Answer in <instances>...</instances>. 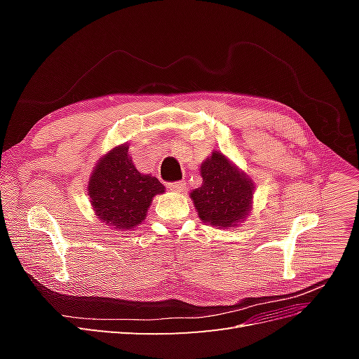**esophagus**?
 <instances>
[{"instance_id":"1","label":"esophagus","mask_w":359,"mask_h":359,"mask_svg":"<svg viewBox=\"0 0 359 359\" xmlns=\"http://www.w3.org/2000/svg\"><path fill=\"white\" fill-rule=\"evenodd\" d=\"M168 189H169L170 191H182L184 189H186V182H184V181L169 182V184H168Z\"/></svg>"}]
</instances>
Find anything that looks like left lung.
Segmentation results:
<instances>
[{
	"label": "left lung",
	"instance_id": "obj_1",
	"mask_svg": "<svg viewBox=\"0 0 359 359\" xmlns=\"http://www.w3.org/2000/svg\"><path fill=\"white\" fill-rule=\"evenodd\" d=\"M202 186L190 191L199 219L215 229H233L253 208L255 184L220 151L201 165Z\"/></svg>",
	"mask_w": 359,
	"mask_h": 359
}]
</instances>
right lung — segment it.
I'll use <instances>...</instances> for the list:
<instances>
[{
  "instance_id": "obj_1",
  "label": "right lung",
  "mask_w": 359,
  "mask_h": 359,
  "mask_svg": "<svg viewBox=\"0 0 359 359\" xmlns=\"http://www.w3.org/2000/svg\"><path fill=\"white\" fill-rule=\"evenodd\" d=\"M86 190L97 219L112 229L128 232L147 219L154 196L165 193V186L149 173L139 172L128 154V144H121L95 163Z\"/></svg>"
}]
</instances>
